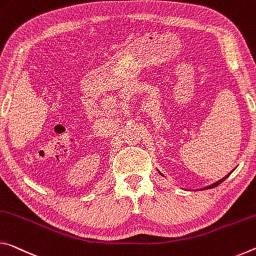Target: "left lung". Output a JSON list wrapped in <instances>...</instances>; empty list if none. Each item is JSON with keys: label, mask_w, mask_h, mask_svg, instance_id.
<instances>
[{"label": "left lung", "mask_w": 256, "mask_h": 256, "mask_svg": "<svg viewBox=\"0 0 256 256\" xmlns=\"http://www.w3.org/2000/svg\"><path fill=\"white\" fill-rule=\"evenodd\" d=\"M158 172H160V171H158ZM160 174L161 176H163L161 172H160ZM228 177V176H226V177L224 178H222V179H220L219 180V182H214V184H212V185H210V186H208V187H204V188H202V190H208V188H213V187H216V186H218V185H219V184L220 182H224V180L226 179V178H227Z\"/></svg>", "instance_id": "left-lung-1"}]
</instances>
